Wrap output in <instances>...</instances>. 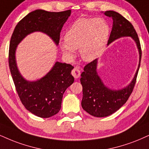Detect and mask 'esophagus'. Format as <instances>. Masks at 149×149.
Here are the masks:
<instances>
[{
  "label": "esophagus",
  "mask_w": 149,
  "mask_h": 149,
  "mask_svg": "<svg viewBox=\"0 0 149 149\" xmlns=\"http://www.w3.org/2000/svg\"><path fill=\"white\" fill-rule=\"evenodd\" d=\"M72 76L74 77L75 79H78L80 77L81 72L77 68H74L72 70Z\"/></svg>",
  "instance_id": "34e87169"
}]
</instances>
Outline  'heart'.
Instances as JSON below:
<instances>
[{
    "label": "heart",
    "instance_id": "obj_1",
    "mask_svg": "<svg viewBox=\"0 0 149 149\" xmlns=\"http://www.w3.org/2000/svg\"><path fill=\"white\" fill-rule=\"evenodd\" d=\"M109 33V25L103 18H80L66 32L65 43L61 44V48L70 58H72L75 50L79 49L81 57L91 61L104 51Z\"/></svg>",
    "mask_w": 149,
    "mask_h": 149
}]
</instances>
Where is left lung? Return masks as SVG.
Returning a JSON list of instances; mask_svg holds the SVG:
<instances>
[{"mask_svg": "<svg viewBox=\"0 0 149 149\" xmlns=\"http://www.w3.org/2000/svg\"><path fill=\"white\" fill-rule=\"evenodd\" d=\"M106 16L113 19V27L108 45L113 41L124 36H131L135 41L139 54V62L133 79L128 86L118 91H113L104 85L97 72V59L86 65L81 76V84L83 87L81 106L90 115L97 117L111 115L124 105L129 98L136 83V79L140 65L142 49L137 34L133 25L119 13L106 11Z\"/></svg>", "mask_w": 149, "mask_h": 149, "instance_id": "1", "label": "left lung"}]
</instances>
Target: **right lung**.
Returning a JSON list of instances; mask_svg holds the SVG:
<instances>
[{"mask_svg":"<svg viewBox=\"0 0 149 149\" xmlns=\"http://www.w3.org/2000/svg\"><path fill=\"white\" fill-rule=\"evenodd\" d=\"M70 14V10L60 12L33 11L18 22L11 37L9 66L16 92L27 111L42 118L52 117L60 111L64 92L74 82L71 74L74 67L70 64L56 62L52 70L41 79L28 81L17 68L16 49L27 34L34 32L45 33L58 45L61 31Z\"/></svg>","mask_w":149,"mask_h":149,"instance_id":"obj_1","label":"right lung"}]
</instances>
